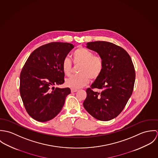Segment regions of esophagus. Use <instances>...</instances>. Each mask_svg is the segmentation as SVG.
I'll return each instance as SVG.
<instances>
[{"label": "esophagus", "mask_w": 158, "mask_h": 158, "mask_svg": "<svg viewBox=\"0 0 158 158\" xmlns=\"http://www.w3.org/2000/svg\"><path fill=\"white\" fill-rule=\"evenodd\" d=\"M78 90V89H73V88H71V92H75Z\"/></svg>", "instance_id": "obj_1"}]
</instances>
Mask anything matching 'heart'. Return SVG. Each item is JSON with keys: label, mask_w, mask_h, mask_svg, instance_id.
I'll return each mask as SVG.
<instances>
[{"label": "heart", "mask_w": 158, "mask_h": 158, "mask_svg": "<svg viewBox=\"0 0 158 158\" xmlns=\"http://www.w3.org/2000/svg\"><path fill=\"white\" fill-rule=\"evenodd\" d=\"M74 64H80L78 72L79 74L72 76L66 81V85L73 89H78L87 85L90 78L95 80L103 72L104 61L102 57L94 55V52L85 47H80L75 49L72 55ZM62 70L66 76H70L72 70L70 60L65 58L62 62Z\"/></svg>", "instance_id": "1"}]
</instances>
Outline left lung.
Segmentation results:
<instances>
[{
  "mask_svg": "<svg viewBox=\"0 0 158 158\" xmlns=\"http://www.w3.org/2000/svg\"><path fill=\"white\" fill-rule=\"evenodd\" d=\"M87 47L97 52L104 61L100 77L86 89L85 110L94 118L108 121L124 109L133 91L135 73L131 58L122 47L106 41H94ZM97 89V91H93Z\"/></svg>",
  "mask_w": 158,
  "mask_h": 158,
  "instance_id": "left-lung-1",
  "label": "left lung"
}]
</instances>
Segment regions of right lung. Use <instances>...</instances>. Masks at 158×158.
Here are the masks:
<instances>
[{
    "instance_id": "obj_1",
    "label": "right lung",
    "mask_w": 158,
    "mask_h": 158,
    "mask_svg": "<svg viewBox=\"0 0 158 158\" xmlns=\"http://www.w3.org/2000/svg\"><path fill=\"white\" fill-rule=\"evenodd\" d=\"M73 47L68 43H50L35 50L26 61L19 90L27 112L35 120L47 122L62 110L70 89L53 86L64 83L62 62Z\"/></svg>"
}]
</instances>
